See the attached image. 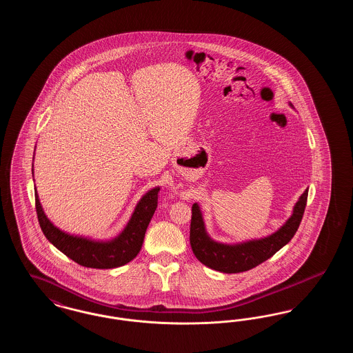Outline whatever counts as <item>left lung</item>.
<instances>
[{
  "mask_svg": "<svg viewBox=\"0 0 353 353\" xmlns=\"http://www.w3.org/2000/svg\"><path fill=\"white\" fill-rule=\"evenodd\" d=\"M290 105L292 107L291 103ZM307 196L308 189L303 192L299 200L294 205L290 219L275 233L238 243H222L214 241L206 232L199 203H193L190 221V246L193 254L202 265L221 272L236 274L254 269L279 252L295 235L302 221Z\"/></svg>",
  "mask_w": 353,
  "mask_h": 353,
  "instance_id": "8db88e82",
  "label": "left lung"
}]
</instances>
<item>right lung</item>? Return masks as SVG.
<instances>
[{
    "label": "right lung",
    "mask_w": 353,
    "mask_h": 353,
    "mask_svg": "<svg viewBox=\"0 0 353 353\" xmlns=\"http://www.w3.org/2000/svg\"><path fill=\"white\" fill-rule=\"evenodd\" d=\"M159 190L160 186H154L140 199L131 219L120 234L108 241H97L82 235L68 234L57 228L45 214L37 189L34 188L38 222L45 236L70 259L91 269L120 268L131 262L139 254L147 228L157 208Z\"/></svg>",
    "instance_id": "add662e5"
}]
</instances>
